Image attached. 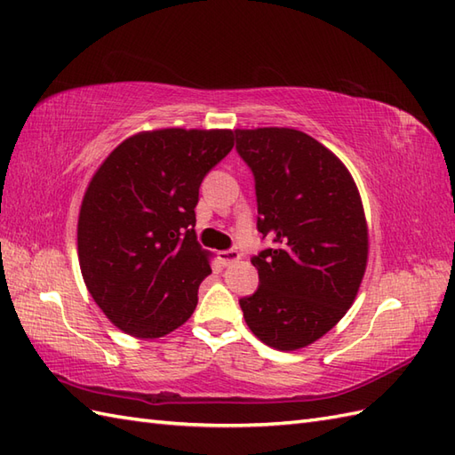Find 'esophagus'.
Returning a JSON list of instances; mask_svg holds the SVG:
<instances>
[{
	"label": "esophagus",
	"instance_id": "34e87169",
	"mask_svg": "<svg viewBox=\"0 0 455 455\" xmlns=\"http://www.w3.org/2000/svg\"><path fill=\"white\" fill-rule=\"evenodd\" d=\"M219 259H220V263H223L225 267H230L232 263L240 261V253L236 250H225V251L219 253Z\"/></svg>",
	"mask_w": 455,
	"mask_h": 455
}]
</instances>
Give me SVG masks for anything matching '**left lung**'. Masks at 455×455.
Here are the masks:
<instances>
[{
  "mask_svg": "<svg viewBox=\"0 0 455 455\" xmlns=\"http://www.w3.org/2000/svg\"><path fill=\"white\" fill-rule=\"evenodd\" d=\"M258 196V230L273 248L251 259L259 288L240 299L250 331L281 352L327 334L352 307L367 267L369 230L352 174L296 128H236Z\"/></svg>",
  "mask_w": 455,
  "mask_h": 455,
  "instance_id": "8db88e82",
  "label": "left lung"
}]
</instances>
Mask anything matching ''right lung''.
<instances>
[{
    "mask_svg": "<svg viewBox=\"0 0 455 455\" xmlns=\"http://www.w3.org/2000/svg\"><path fill=\"white\" fill-rule=\"evenodd\" d=\"M235 146L228 128H159L123 140L92 177L78 213V263L106 317L161 339L192 317L212 273L196 240L205 174Z\"/></svg>",
    "mask_w": 455,
    "mask_h": 455,
    "instance_id": "obj_1",
    "label": "right lung"
}]
</instances>
